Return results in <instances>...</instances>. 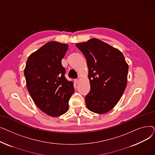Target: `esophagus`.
Wrapping results in <instances>:
<instances>
[{
  "mask_svg": "<svg viewBox=\"0 0 155 155\" xmlns=\"http://www.w3.org/2000/svg\"><path fill=\"white\" fill-rule=\"evenodd\" d=\"M74 82H75V83L77 84H78V82H79V79H75L74 80Z\"/></svg>",
  "mask_w": 155,
  "mask_h": 155,
  "instance_id": "1",
  "label": "esophagus"
}]
</instances>
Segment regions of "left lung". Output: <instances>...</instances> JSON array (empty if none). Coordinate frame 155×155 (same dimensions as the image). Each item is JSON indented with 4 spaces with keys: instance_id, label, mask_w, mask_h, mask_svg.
<instances>
[{
    "instance_id": "1",
    "label": "left lung",
    "mask_w": 155,
    "mask_h": 155,
    "mask_svg": "<svg viewBox=\"0 0 155 155\" xmlns=\"http://www.w3.org/2000/svg\"><path fill=\"white\" fill-rule=\"evenodd\" d=\"M76 46L82 52L88 67L91 90L85 96L87 108L104 114L114 108L127 85L128 65L117 49L93 38Z\"/></svg>"
}]
</instances>
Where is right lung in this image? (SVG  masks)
Here are the masks:
<instances>
[{"mask_svg": "<svg viewBox=\"0 0 155 155\" xmlns=\"http://www.w3.org/2000/svg\"><path fill=\"white\" fill-rule=\"evenodd\" d=\"M68 47L56 41L46 43L29 56L24 69L31 98L39 109L51 117L67 112L75 90L73 82L65 78L61 64Z\"/></svg>", "mask_w": 155, "mask_h": 155, "instance_id": "obj_1", "label": "right lung"}]
</instances>
